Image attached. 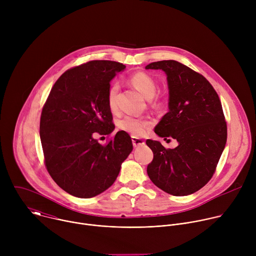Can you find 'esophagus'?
<instances>
[{
  "label": "esophagus",
  "mask_w": 256,
  "mask_h": 256,
  "mask_svg": "<svg viewBox=\"0 0 256 256\" xmlns=\"http://www.w3.org/2000/svg\"><path fill=\"white\" fill-rule=\"evenodd\" d=\"M132 140L134 147H140V146L144 144V140L140 138H136V136H132Z\"/></svg>",
  "instance_id": "esophagus-1"
}]
</instances>
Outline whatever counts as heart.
Instances as JSON below:
<instances>
[{"instance_id":"b5f03b06","label":"heart","mask_w":256,"mask_h":256,"mask_svg":"<svg viewBox=\"0 0 256 256\" xmlns=\"http://www.w3.org/2000/svg\"><path fill=\"white\" fill-rule=\"evenodd\" d=\"M130 83L146 98L152 99L157 91V83L155 79L149 75L148 72H138L130 78ZM118 84L112 83L107 91V104L112 112L116 110L118 108ZM120 128L130 134L134 136H142L147 132L148 128L151 126L150 120L146 118H136L132 116H126L120 120L118 124Z\"/></svg>"}]
</instances>
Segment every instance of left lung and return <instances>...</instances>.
<instances>
[{
	"instance_id": "obj_1",
	"label": "left lung",
	"mask_w": 256,
	"mask_h": 256,
	"mask_svg": "<svg viewBox=\"0 0 256 256\" xmlns=\"http://www.w3.org/2000/svg\"><path fill=\"white\" fill-rule=\"evenodd\" d=\"M146 68L164 70L168 81L169 112L155 132L178 142L176 148L166 149L158 140H146L154 154L148 175L169 194H194L212 177L227 142L222 103L210 83L184 64L160 60Z\"/></svg>"
}]
</instances>
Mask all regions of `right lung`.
I'll return each mask as SVG.
<instances>
[{"label": "right lung", "mask_w": 256, "mask_h": 256, "mask_svg": "<svg viewBox=\"0 0 256 256\" xmlns=\"http://www.w3.org/2000/svg\"><path fill=\"white\" fill-rule=\"evenodd\" d=\"M122 62L91 60L66 70L52 86L44 105L40 134L46 167L56 184L68 194L89 198L110 188L122 163L132 151L124 130L106 144L94 132L114 130L107 91Z\"/></svg>", "instance_id": "1"}]
</instances>
